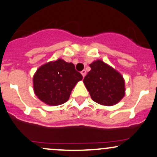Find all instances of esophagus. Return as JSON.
Returning a JSON list of instances; mask_svg holds the SVG:
<instances>
[{"mask_svg": "<svg viewBox=\"0 0 157 157\" xmlns=\"http://www.w3.org/2000/svg\"><path fill=\"white\" fill-rule=\"evenodd\" d=\"M81 74H82V76H83V77H84L86 76V71L85 70H83L81 71Z\"/></svg>", "mask_w": 157, "mask_h": 157, "instance_id": "esophagus-1", "label": "esophagus"}]
</instances>
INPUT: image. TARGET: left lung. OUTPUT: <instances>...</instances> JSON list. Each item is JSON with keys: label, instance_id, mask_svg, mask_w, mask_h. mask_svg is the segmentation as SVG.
I'll return each mask as SVG.
<instances>
[{"label": "left lung", "instance_id": "left-lung-1", "mask_svg": "<svg viewBox=\"0 0 157 157\" xmlns=\"http://www.w3.org/2000/svg\"><path fill=\"white\" fill-rule=\"evenodd\" d=\"M90 71L83 83L92 99L101 105L112 106L125 95V80L117 71L101 60L90 64Z\"/></svg>", "mask_w": 157, "mask_h": 157}]
</instances>
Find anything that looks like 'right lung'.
<instances>
[{"instance_id":"add662e5","label":"right lung","mask_w":157,"mask_h":157,"mask_svg":"<svg viewBox=\"0 0 157 157\" xmlns=\"http://www.w3.org/2000/svg\"><path fill=\"white\" fill-rule=\"evenodd\" d=\"M82 79L73 63L59 59L37 69L33 77L34 92L47 105H60L68 100L74 87Z\"/></svg>"}]
</instances>
